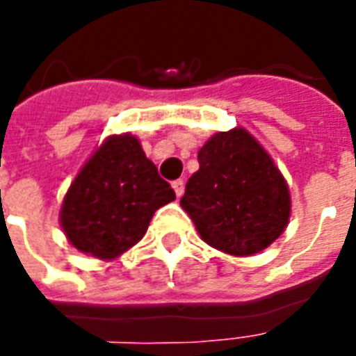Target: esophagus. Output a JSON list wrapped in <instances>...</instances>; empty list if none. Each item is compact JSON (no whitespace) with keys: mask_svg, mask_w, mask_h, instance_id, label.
Segmentation results:
<instances>
[{"mask_svg":"<svg viewBox=\"0 0 356 356\" xmlns=\"http://www.w3.org/2000/svg\"><path fill=\"white\" fill-rule=\"evenodd\" d=\"M173 190H175V195L181 197L184 194V181L183 179H177V181H173Z\"/></svg>","mask_w":356,"mask_h":356,"instance_id":"esophagus-1","label":"esophagus"}]
</instances>
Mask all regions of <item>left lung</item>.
<instances>
[{"instance_id": "1", "label": "left lung", "mask_w": 356, "mask_h": 356, "mask_svg": "<svg viewBox=\"0 0 356 356\" xmlns=\"http://www.w3.org/2000/svg\"><path fill=\"white\" fill-rule=\"evenodd\" d=\"M197 162L181 205L209 245L245 257L281 236L290 218L286 181L251 134H214Z\"/></svg>"}]
</instances>
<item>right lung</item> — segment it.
<instances>
[{
  "label": "right lung",
  "mask_w": 356,
  "mask_h": 356,
  "mask_svg": "<svg viewBox=\"0 0 356 356\" xmlns=\"http://www.w3.org/2000/svg\"><path fill=\"white\" fill-rule=\"evenodd\" d=\"M175 192L131 134L111 136L64 197L60 222L72 245L114 259L144 236L156 209Z\"/></svg>",
  "instance_id": "right-lung-1"
}]
</instances>
